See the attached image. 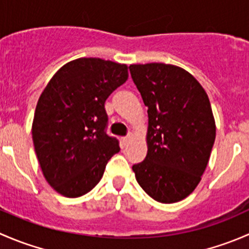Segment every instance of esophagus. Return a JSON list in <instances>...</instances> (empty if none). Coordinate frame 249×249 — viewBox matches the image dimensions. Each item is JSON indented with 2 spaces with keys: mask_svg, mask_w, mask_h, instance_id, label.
I'll return each instance as SVG.
<instances>
[{
  "mask_svg": "<svg viewBox=\"0 0 249 249\" xmlns=\"http://www.w3.org/2000/svg\"><path fill=\"white\" fill-rule=\"evenodd\" d=\"M131 137H132V135H131V134H129V135H127V136L123 137V141H124L125 143H127V142H129L130 140H131Z\"/></svg>",
  "mask_w": 249,
  "mask_h": 249,
  "instance_id": "34e87169",
  "label": "esophagus"
}]
</instances>
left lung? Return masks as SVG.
<instances>
[{"label": "left lung", "mask_w": 249, "mask_h": 249, "mask_svg": "<svg viewBox=\"0 0 249 249\" xmlns=\"http://www.w3.org/2000/svg\"><path fill=\"white\" fill-rule=\"evenodd\" d=\"M148 108L147 157L132 166L142 189L157 201L177 202L201 180L215 139L207 94L189 72L173 65H130Z\"/></svg>", "instance_id": "1"}]
</instances>
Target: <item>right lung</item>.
<instances>
[{
	"instance_id": "right-lung-1",
	"label": "right lung",
	"mask_w": 249,
	"mask_h": 249,
	"mask_svg": "<svg viewBox=\"0 0 249 249\" xmlns=\"http://www.w3.org/2000/svg\"><path fill=\"white\" fill-rule=\"evenodd\" d=\"M127 79V66L82 57L53 76L37 102L35 150L47 182L67 197L89 193L120 150L107 134V97Z\"/></svg>"
}]
</instances>
